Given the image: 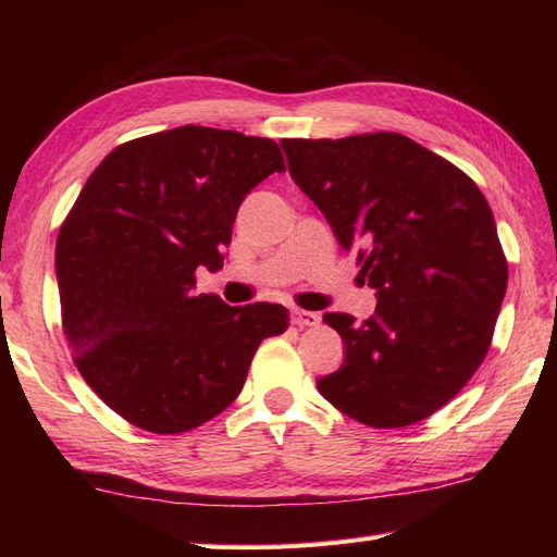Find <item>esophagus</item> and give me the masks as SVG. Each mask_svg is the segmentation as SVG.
Wrapping results in <instances>:
<instances>
[{
	"label": "esophagus",
	"mask_w": 557,
	"mask_h": 557,
	"mask_svg": "<svg viewBox=\"0 0 557 557\" xmlns=\"http://www.w3.org/2000/svg\"><path fill=\"white\" fill-rule=\"evenodd\" d=\"M292 323L297 327H313L321 323V315L313 311H304V309H294L292 311Z\"/></svg>",
	"instance_id": "1"
}]
</instances>
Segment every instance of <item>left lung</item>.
Masks as SVG:
<instances>
[{"label":"left lung","instance_id":"obj_1","mask_svg":"<svg viewBox=\"0 0 557 557\" xmlns=\"http://www.w3.org/2000/svg\"><path fill=\"white\" fill-rule=\"evenodd\" d=\"M280 146L377 297L363 323L323 315L345 361L318 393L371 429L429 419L486 359L500 313L507 260L488 200L453 162L401 134Z\"/></svg>","mask_w":557,"mask_h":557}]
</instances>
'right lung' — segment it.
Segmentation results:
<instances>
[{"label":"right lung","mask_w":557,"mask_h":557,"mask_svg":"<svg viewBox=\"0 0 557 557\" xmlns=\"http://www.w3.org/2000/svg\"><path fill=\"white\" fill-rule=\"evenodd\" d=\"M285 172L275 140L176 126L116 146L57 234L62 327L92 393L138 429H198L239 397L260 342L289 325L280 304L194 294L222 268L242 200Z\"/></svg>","instance_id":"add662e5"}]
</instances>
